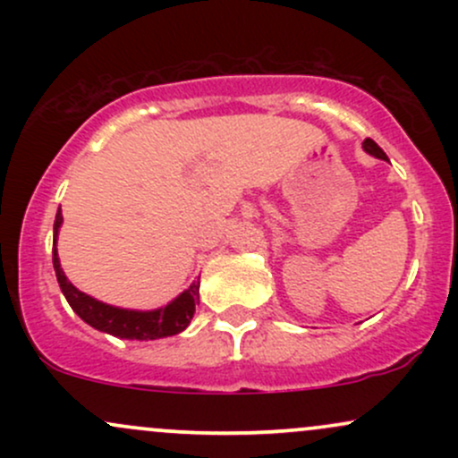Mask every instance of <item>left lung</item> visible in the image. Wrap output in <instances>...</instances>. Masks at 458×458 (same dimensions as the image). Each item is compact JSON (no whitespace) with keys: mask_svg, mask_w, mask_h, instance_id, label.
Returning <instances> with one entry per match:
<instances>
[{"mask_svg":"<svg viewBox=\"0 0 458 458\" xmlns=\"http://www.w3.org/2000/svg\"><path fill=\"white\" fill-rule=\"evenodd\" d=\"M364 150H366V152H370V155H372V157H377V159L387 161V155H386V152H383V150L379 148V146H377L375 141H372L370 138L364 140Z\"/></svg>","mask_w":458,"mask_h":458,"instance_id":"left-lung-1","label":"left lung"}]
</instances>
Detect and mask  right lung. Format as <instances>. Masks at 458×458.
I'll return each mask as SVG.
<instances>
[{
	"label": "right lung",
	"instance_id": "right-lung-1",
	"mask_svg": "<svg viewBox=\"0 0 458 458\" xmlns=\"http://www.w3.org/2000/svg\"><path fill=\"white\" fill-rule=\"evenodd\" d=\"M62 224V213L55 215L54 224V269L57 284H60L62 293H64L66 301L79 314V318L86 320L94 329L112 334L115 338L124 340H157L165 338V335L181 334L187 327L189 320L193 318L196 306L199 303V282H193L182 295H178L174 301L167 303L165 308L152 310V312H135V310H123L107 306V303L97 301V299L88 297L86 293L77 291L71 282L66 280L64 271L60 267L57 259V230Z\"/></svg>",
	"mask_w": 458,
	"mask_h": 458
}]
</instances>
